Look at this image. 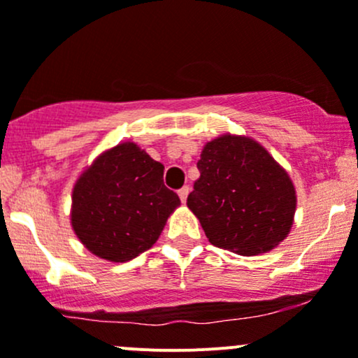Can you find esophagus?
Wrapping results in <instances>:
<instances>
[{
    "label": "esophagus",
    "instance_id": "34e87169",
    "mask_svg": "<svg viewBox=\"0 0 358 358\" xmlns=\"http://www.w3.org/2000/svg\"><path fill=\"white\" fill-rule=\"evenodd\" d=\"M189 192H190L189 187H183V189L178 190V197H180V201L183 202V204H185V202H187V197H189Z\"/></svg>",
    "mask_w": 358,
    "mask_h": 358
}]
</instances>
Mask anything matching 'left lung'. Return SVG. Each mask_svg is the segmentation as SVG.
Wrapping results in <instances>:
<instances>
[{
  "mask_svg": "<svg viewBox=\"0 0 358 358\" xmlns=\"http://www.w3.org/2000/svg\"><path fill=\"white\" fill-rule=\"evenodd\" d=\"M187 206L213 245L257 255L280 245L296 209L288 173L250 137L221 135L208 142Z\"/></svg>",
  "mask_w": 358,
  "mask_h": 358,
  "instance_id": "8db88e82",
  "label": "left lung"
}]
</instances>
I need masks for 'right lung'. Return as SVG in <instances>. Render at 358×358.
<instances>
[{
	"mask_svg": "<svg viewBox=\"0 0 358 358\" xmlns=\"http://www.w3.org/2000/svg\"><path fill=\"white\" fill-rule=\"evenodd\" d=\"M164 166L134 142L96 157L71 194V228L87 250L127 262L156 243L178 195L164 187Z\"/></svg>",
	"mask_w": 358,
	"mask_h": 358,
	"instance_id": "obj_1",
	"label": "right lung"
}]
</instances>
